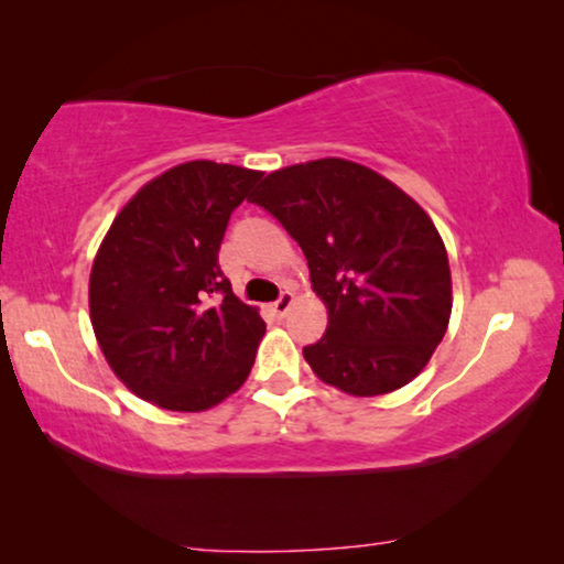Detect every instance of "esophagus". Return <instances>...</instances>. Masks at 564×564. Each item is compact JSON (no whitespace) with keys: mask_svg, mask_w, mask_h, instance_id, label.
I'll list each match as a JSON object with an SVG mask.
<instances>
[{"mask_svg":"<svg viewBox=\"0 0 564 564\" xmlns=\"http://www.w3.org/2000/svg\"><path fill=\"white\" fill-rule=\"evenodd\" d=\"M292 300H295V297H292V292H282V295L274 300V303H272V313L276 315V318H282V315L290 311Z\"/></svg>","mask_w":564,"mask_h":564,"instance_id":"34e87169","label":"esophagus"}]
</instances>
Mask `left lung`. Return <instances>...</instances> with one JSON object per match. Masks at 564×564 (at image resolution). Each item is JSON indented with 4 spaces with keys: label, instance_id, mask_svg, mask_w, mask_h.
<instances>
[{
    "label": "left lung",
    "instance_id": "8db88e82",
    "mask_svg": "<svg viewBox=\"0 0 564 564\" xmlns=\"http://www.w3.org/2000/svg\"><path fill=\"white\" fill-rule=\"evenodd\" d=\"M251 203L295 238L328 328L303 354L323 382L369 398L429 365L452 313L449 259L426 213L372 169L321 159L269 174Z\"/></svg>",
    "mask_w": 564,
    "mask_h": 564
}]
</instances>
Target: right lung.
Listing matches in <instances>:
<instances>
[{
  "mask_svg": "<svg viewBox=\"0 0 564 564\" xmlns=\"http://www.w3.org/2000/svg\"><path fill=\"white\" fill-rule=\"evenodd\" d=\"M261 172L189 161L145 184L107 230L89 276L95 336L149 403L195 413L249 377L267 323L218 264L230 213Z\"/></svg>",
  "mask_w": 564,
  "mask_h": 564,
  "instance_id": "1",
  "label": "right lung"
}]
</instances>
